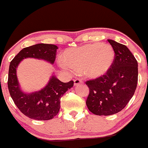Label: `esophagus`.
Instances as JSON below:
<instances>
[{"instance_id":"1","label":"esophagus","mask_w":148,"mask_h":148,"mask_svg":"<svg viewBox=\"0 0 148 148\" xmlns=\"http://www.w3.org/2000/svg\"><path fill=\"white\" fill-rule=\"evenodd\" d=\"M74 82V85H75V86L79 85V84H83V81L82 80V79H75Z\"/></svg>"}]
</instances>
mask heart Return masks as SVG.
I'll use <instances>...</instances> for the list:
<instances>
[{
  "label": "heart",
  "mask_w": 148,
  "mask_h": 148,
  "mask_svg": "<svg viewBox=\"0 0 148 148\" xmlns=\"http://www.w3.org/2000/svg\"><path fill=\"white\" fill-rule=\"evenodd\" d=\"M65 60L59 62L60 67L74 74L84 72L90 78L105 75L111 68L114 52L108 44H88L66 50Z\"/></svg>",
  "instance_id": "heart-1"
}]
</instances>
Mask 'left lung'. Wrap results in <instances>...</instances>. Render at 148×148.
Segmentation results:
<instances>
[{"label":"left lung","instance_id":"left-lung-1","mask_svg":"<svg viewBox=\"0 0 148 148\" xmlns=\"http://www.w3.org/2000/svg\"><path fill=\"white\" fill-rule=\"evenodd\" d=\"M114 52L111 68L105 75L88 80L86 105L99 116L112 115L122 110L134 95L138 83V62L126 45L108 39Z\"/></svg>","mask_w":148,"mask_h":148}]
</instances>
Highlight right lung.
I'll return each mask as SVG.
<instances>
[{
	"label": "right lung",
	"mask_w": 148,
	"mask_h": 148,
	"mask_svg": "<svg viewBox=\"0 0 148 148\" xmlns=\"http://www.w3.org/2000/svg\"><path fill=\"white\" fill-rule=\"evenodd\" d=\"M58 48L56 45L45 43L27 47L20 50L10 64L8 86L10 96L21 112L30 119L44 121L53 119L59 112L60 98L74 86V82L63 83L52 76L46 86L39 91L25 93L19 88L17 67L22 60L27 58L44 60L53 64Z\"/></svg>",
	"instance_id": "add662e5"
}]
</instances>
